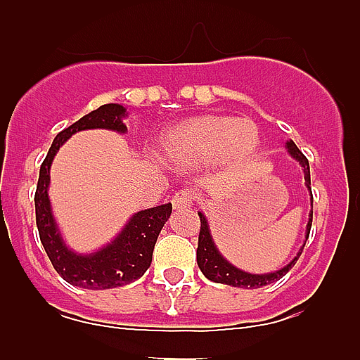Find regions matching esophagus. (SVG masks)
Wrapping results in <instances>:
<instances>
[{
	"mask_svg": "<svg viewBox=\"0 0 360 360\" xmlns=\"http://www.w3.org/2000/svg\"><path fill=\"white\" fill-rule=\"evenodd\" d=\"M193 200H195V193L191 189H182L178 191L171 202H173V207L180 211V209H189L193 205Z\"/></svg>",
	"mask_w": 360,
	"mask_h": 360,
	"instance_id": "34e87169",
	"label": "esophagus"
}]
</instances>
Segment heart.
<instances>
[{
  "label": "heart",
  "instance_id": "obj_1",
  "mask_svg": "<svg viewBox=\"0 0 360 360\" xmlns=\"http://www.w3.org/2000/svg\"><path fill=\"white\" fill-rule=\"evenodd\" d=\"M259 133L250 120L200 115L176 124L162 139V157L174 167H195L221 160L249 157L257 148Z\"/></svg>",
  "mask_w": 360,
  "mask_h": 360
}]
</instances>
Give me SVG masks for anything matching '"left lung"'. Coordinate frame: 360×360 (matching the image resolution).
<instances>
[{
	"label": "left lung",
	"mask_w": 360,
	"mask_h": 360,
	"mask_svg": "<svg viewBox=\"0 0 360 360\" xmlns=\"http://www.w3.org/2000/svg\"><path fill=\"white\" fill-rule=\"evenodd\" d=\"M287 149L290 153L292 157L301 164L304 171V184H307L308 191H310L311 195V187H310V164H308L307 157H304L303 153L299 151L297 146L294 144L292 141L287 142ZM311 203H314V196H311ZM314 207V205H311ZM200 216V234H198V249H196V262H198L200 270L203 272V276L207 279L214 283H224V285H231V287H240V288H262L269 283H274L278 279H281L283 276L287 274L288 270L295 265L297 262V257L301 256L303 252L304 245L301 247V250L297 252V256L288 263L287 266H283V269L276 270V272H269V274H249V272H243V270L236 269L234 265L225 259L221 254L218 252L216 249L214 241H212L211 231H209L207 219L202 212H198ZM311 216H314V211H310V218H308V225H307V240L308 234H310V227H311ZM307 243V241H304Z\"/></svg>",
	"instance_id": "obj_1"
}]
</instances>
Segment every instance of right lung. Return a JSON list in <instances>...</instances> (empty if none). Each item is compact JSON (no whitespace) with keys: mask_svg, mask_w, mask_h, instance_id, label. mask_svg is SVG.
Masks as SVG:
<instances>
[{"mask_svg":"<svg viewBox=\"0 0 360 360\" xmlns=\"http://www.w3.org/2000/svg\"><path fill=\"white\" fill-rule=\"evenodd\" d=\"M124 117H126V108L120 104H104L97 108L79 119L77 122L63 129L53 139L52 148L49 149V155L41 164L39 180H37L36 196H34L37 231H39L41 243L49 254L57 274L73 287L104 290V288L122 287L142 278L151 265L153 249H155L158 234L173 211L171 203L139 211L131 216V219L115 240L94 254L73 252L63 241L49 198L50 165H52L53 157L73 133L82 131V129L103 128L126 133L128 128L122 122Z\"/></svg>","mask_w":360,"mask_h":360,"instance_id":"obj_1","label":"right lung"}]
</instances>
